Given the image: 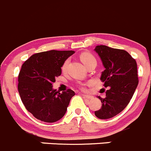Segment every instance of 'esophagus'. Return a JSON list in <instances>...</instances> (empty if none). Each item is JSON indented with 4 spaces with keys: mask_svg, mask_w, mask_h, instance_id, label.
I'll return each mask as SVG.
<instances>
[{
    "mask_svg": "<svg viewBox=\"0 0 151 151\" xmlns=\"http://www.w3.org/2000/svg\"><path fill=\"white\" fill-rule=\"evenodd\" d=\"M83 96L84 98H86V99H91L92 98H93V96H91V95H86V94H83Z\"/></svg>",
    "mask_w": 151,
    "mask_h": 151,
    "instance_id": "1",
    "label": "esophagus"
}]
</instances>
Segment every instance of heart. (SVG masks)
<instances>
[{
    "instance_id": "heart-1",
    "label": "heart",
    "mask_w": 151,
    "mask_h": 151,
    "mask_svg": "<svg viewBox=\"0 0 151 151\" xmlns=\"http://www.w3.org/2000/svg\"><path fill=\"white\" fill-rule=\"evenodd\" d=\"M80 60H81V61L83 63V64H84L86 66L88 65V64L90 63L93 62V61H96L95 57L93 56L91 53H90V52H83V53L80 55ZM68 64V60H66L63 63V64L62 69L65 70V68H66ZM81 88L83 89H85L84 86H82Z\"/></svg>"
}]
</instances>
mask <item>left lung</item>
Segmentation results:
<instances>
[{
	"label": "left lung",
	"mask_w": 151,
	"mask_h": 151,
	"mask_svg": "<svg viewBox=\"0 0 151 151\" xmlns=\"http://www.w3.org/2000/svg\"><path fill=\"white\" fill-rule=\"evenodd\" d=\"M94 51L105 68L100 80L105 88L108 87L105 98L98 96L102 107L94 114L99 119H110L123 111L134 95L139 83L137 62L122 49L100 45Z\"/></svg>",
	"instance_id": "left-lung-1"
}]
</instances>
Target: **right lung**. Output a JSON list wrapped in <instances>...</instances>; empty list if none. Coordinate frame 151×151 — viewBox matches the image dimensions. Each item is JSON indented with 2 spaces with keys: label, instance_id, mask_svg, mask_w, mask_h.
I'll use <instances>...</instances> for the list:
<instances>
[{
  "label": "right lung",
  "instance_id": "obj_1",
  "mask_svg": "<svg viewBox=\"0 0 151 151\" xmlns=\"http://www.w3.org/2000/svg\"><path fill=\"white\" fill-rule=\"evenodd\" d=\"M74 51L51 50L31 56L22 65L18 75V92L26 110L36 119L55 122L65 115L74 91L62 93L52 88L60 76L63 63Z\"/></svg>",
  "mask_w": 151,
  "mask_h": 151
}]
</instances>
